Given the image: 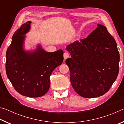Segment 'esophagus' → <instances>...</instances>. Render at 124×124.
<instances>
[{
  "mask_svg": "<svg viewBox=\"0 0 124 124\" xmlns=\"http://www.w3.org/2000/svg\"><path fill=\"white\" fill-rule=\"evenodd\" d=\"M63 57H64V59L66 60L67 58H68L69 57H70V54H69L68 52H65L63 54Z\"/></svg>",
  "mask_w": 124,
  "mask_h": 124,
  "instance_id": "34e87169",
  "label": "esophagus"
}]
</instances>
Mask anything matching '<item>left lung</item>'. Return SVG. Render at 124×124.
I'll return each mask as SVG.
<instances>
[{"mask_svg":"<svg viewBox=\"0 0 124 124\" xmlns=\"http://www.w3.org/2000/svg\"><path fill=\"white\" fill-rule=\"evenodd\" d=\"M71 57L66 63L73 89L85 98L98 97L108 91L119 73L120 56L116 43L103 25L86 38L67 45Z\"/></svg>","mask_w":124,"mask_h":124,"instance_id":"obj_1","label":"left lung"}]
</instances>
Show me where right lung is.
I'll use <instances>...</instances> for the list:
<instances>
[{
    "label": "right lung",
    "instance_id": "right-lung-1",
    "mask_svg": "<svg viewBox=\"0 0 124 124\" xmlns=\"http://www.w3.org/2000/svg\"><path fill=\"white\" fill-rule=\"evenodd\" d=\"M31 21L23 24L12 37L6 54V73L17 92L29 97L43 96L48 91L50 77L63 61V51H45L38 44L34 50L24 49L26 34Z\"/></svg>",
    "mask_w": 124,
    "mask_h": 124
}]
</instances>
